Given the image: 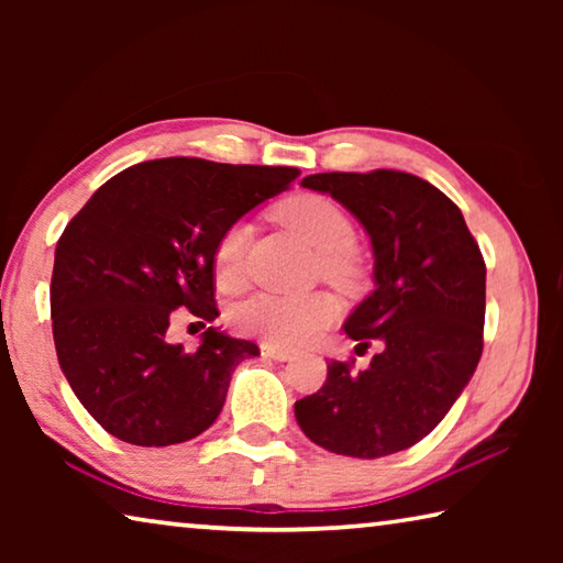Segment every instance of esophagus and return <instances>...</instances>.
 Returning <instances> with one entry per match:
<instances>
[{
	"mask_svg": "<svg viewBox=\"0 0 563 563\" xmlns=\"http://www.w3.org/2000/svg\"><path fill=\"white\" fill-rule=\"evenodd\" d=\"M261 355L268 357V360L285 362V360L292 357V352L285 350V347H275V345H268V342H263V345H261Z\"/></svg>",
	"mask_w": 563,
	"mask_h": 563,
	"instance_id": "1",
	"label": "esophagus"
}]
</instances>
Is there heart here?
<instances>
[{
	"label": "heart",
	"instance_id": "obj_1",
	"mask_svg": "<svg viewBox=\"0 0 563 563\" xmlns=\"http://www.w3.org/2000/svg\"><path fill=\"white\" fill-rule=\"evenodd\" d=\"M278 218L298 233L305 243L322 253V273L335 283H350L355 278V263L347 251L355 243V225L328 198L295 196L278 208ZM247 228L243 223L228 225L218 235L213 247V273L223 288H235L243 278V253ZM338 318V302L330 295H278L255 292L233 308V325L243 335L265 340L268 345L298 347L312 340L318 332L332 325Z\"/></svg>",
	"mask_w": 563,
	"mask_h": 563
}]
</instances>
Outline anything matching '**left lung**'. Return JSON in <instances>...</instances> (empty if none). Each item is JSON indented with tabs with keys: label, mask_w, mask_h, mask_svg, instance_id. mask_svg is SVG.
<instances>
[{
	"label": "left lung",
	"mask_w": 563,
	"mask_h": 563,
	"mask_svg": "<svg viewBox=\"0 0 563 563\" xmlns=\"http://www.w3.org/2000/svg\"><path fill=\"white\" fill-rule=\"evenodd\" d=\"M302 188L335 198L373 243L375 290L345 320L347 338L379 342L369 367L332 360L316 395L295 402L322 450L377 460L409 450L442 422L482 357L487 265L464 216L405 170L316 174Z\"/></svg>",
	"instance_id": "obj_1"
}]
</instances>
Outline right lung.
<instances>
[{
  "instance_id": "add662e5",
  "label": "right lung",
  "mask_w": 563,
  "mask_h": 563,
  "mask_svg": "<svg viewBox=\"0 0 563 563\" xmlns=\"http://www.w3.org/2000/svg\"><path fill=\"white\" fill-rule=\"evenodd\" d=\"M298 176L292 166L144 161L109 178L64 228L52 273L56 357L117 440L188 442L221 415L233 369L261 350L208 328L186 352L166 340L170 312L218 318V235Z\"/></svg>"
}]
</instances>
